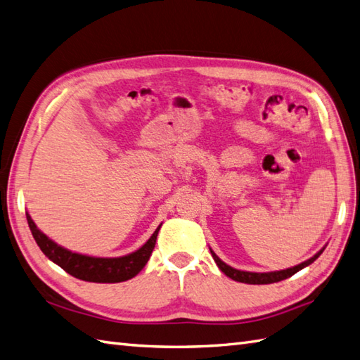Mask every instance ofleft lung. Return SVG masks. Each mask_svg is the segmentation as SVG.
<instances>
[{"label":"left lung","mask_w":360,"mask_h":360,"mask_svg":"<svg viewBox=\"0 0 360 360\" xmlns=\"http://www.w3.org/2000/svg\"><path fill=\"white\" fill-rule=\"evenodd\" d=\"M210 252H212V250H210ZM322 252H323V248L321 250L319 253H316L311 259H308V261L293 266V269H287V270H281V271H271V273L240 271V270L233 269V266L222 262L221 259L214 255V252H212V256L214 259V262L218 264L221 271L224 274H227L229 278H231L233 281H238V282H242V283H253V285H256V283H257V285H261V283H274V282H279V281H283V279H287V278H291V276L296 274L299 270H302L304 266L314 262L316 259L322 255Z\"/></svg>","instance_id":"left-lung-1"}]
</instances>
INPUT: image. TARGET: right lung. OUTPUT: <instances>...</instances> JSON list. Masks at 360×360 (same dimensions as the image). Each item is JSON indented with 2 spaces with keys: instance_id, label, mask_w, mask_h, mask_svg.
I'll return each mask as SVG.
<instances>
[{
  "instance_id": "obj_1",
  "label": "right lung",
  "mask_w": 360,
  "mask_h": 360,
  "mask_svg": "<svg viewBox=\"0 0 360 360\" xmlns=\"http://www.w3.org/2000/svg\"><path fill=\"white\" fill-rule=\"evenodd\" d=\"M27 222L33 238H35L38 247L41 248L50 261L60 265L64 271L72 274L73 278L87 281V282H98V283H115V282H124L129 281L144 269L150 255H152L158 231H160L161 225L155 230L144 245L135 253H130L122 257H91L78 253H72L69 250L60 247L52 239H49L44 233H41L35 222L32 221L29 213Z\"/></svg>"
}]
</instances>
